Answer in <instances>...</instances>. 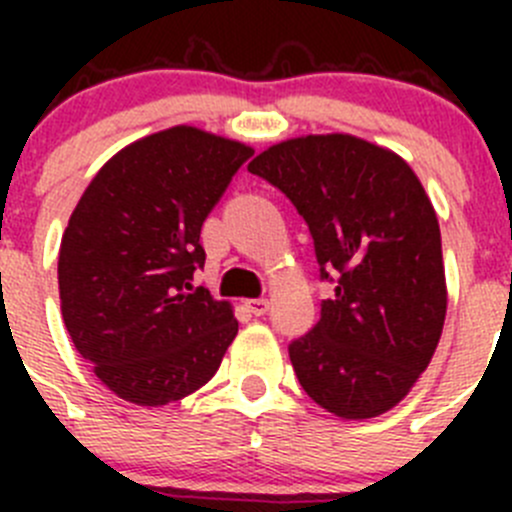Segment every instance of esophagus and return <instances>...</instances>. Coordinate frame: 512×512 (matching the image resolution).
Returning <instances> with one entry per match:
<instances>
[{"label": "esophagus", "mask_w": 512, "mask_h": 512, "mask_svg": "<svg viewBox=\"0 0 512 512\" xmlns=\"http://www.w3.org/2000/svg\"><path fill=\"white\" fill-rule=\"evenodd\" d=\"M245 307L250 309V312L255 314V317H262V314H267V309H270V299H265V297H260V299H247Z\"/></svg>", "instance_id": "1"}]
</instances>
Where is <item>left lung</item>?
<instances>
[{
  "instance_id": "obj_1",
  "label": "left lung",
  "mask_w": 512,
  "mask_h": 512,
  "mask_svg": "<svg viewBox=\"0 0 512 512\" xmlns=\"http://www.w3.org/2000/svg\"><path fill=\"white\" fill-rule=\"evenodd\" d=\"M247 170L307 220L322 280L312 332L289 344L312 401L339 418L394 409L426 369L446 319V270L436 210L404 158L349 133L270 146Z\"/></svg>"
}]
</instances>
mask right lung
<instances>
[{"mask_svg":"<svg viewBox=\"0 0 512 512\" xmlns=\"http://www.w3.org/2000/svg\"><path fill=\"white\" fill-rule=\"evenodd\" d=\"M240 141L173 126L94 175L59 247V297L76 352L116 396L165 406L208 384L237 334L230 302L190 280L200 227L252 156Z\"/></svg>","mask_w":512,"mask_h":512,"instance_id":"1","label":"right lung"}]
</instances>
